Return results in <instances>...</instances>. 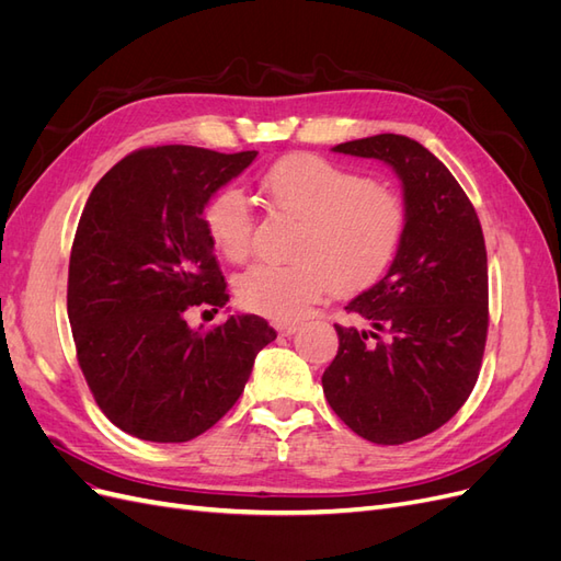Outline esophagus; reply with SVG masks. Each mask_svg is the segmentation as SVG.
Returning a JSON list of instances; mask_svg holds the SVG:
<instances>
[{"instance_id":"1","label":"esophagus","mask_w":561,"mask_h":561,"mask_svg":"<svg viewBox=\"0 0 561 561\" xmlns=\"http://www.w3.org/2000/svg\"><path fill=\"white\" fill-rule=\"evenodd\" d=\"M274 328H276L283 336H290V334H295V332L299 330L297 322H285V320H276Z\"/></svg>"}]
</instances>
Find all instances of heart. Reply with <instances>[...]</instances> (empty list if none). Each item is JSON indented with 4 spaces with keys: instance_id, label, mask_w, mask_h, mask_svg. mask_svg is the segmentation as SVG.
Returning <instances> with one entry per match:
<instances>
[{
    "instance_id": "heart-1",
    "label": "heart",
    "mask_w": 561,
    "mask_h": 561,
    "mask_svg": "<svg viewBox=\"0 0 561 561\" xmlns=\"http://www.w3.org/2000/svg\"><path fill=\"white\" fill-rule=\"evenodd\" d=\"M260 190L278 215L299 222L290 266L260 264L236 280L241 307L274 320H297L332 287L355 293L377 283L404 241V201L388 184L316 154L274 163ZM215 250L229 262L250 257L254 213L236 186L210 196L203 210Z\"/></svg>"
}]
</instances>
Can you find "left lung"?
<instances>
[{
  "instance_id": "left-lung-1",
  "label": "left lung",
  "mask_w": 561,
  "mask_h": 561,
  "mask_svg": "<svg viewBox=\"0 0 561 561\" xmlns=\"http://www.w3.org/2000/svg\"><path fill=\"white\" fill-rule=\"evenodd\" d=\"M334 151L393 168L407 231L386 276L348 301L367 328L334 325L339 351L322 390L369 443H412L445 426L480 377L489 330L480 217L447 165L407 135H371Z\"/></svg>"
}]
</instances>
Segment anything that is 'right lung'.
<instances>
[{
	"mask_svg": "<svg viewBox=\"0 0 561 561\" xmlns=\"http://www.w3.org/2000/svg\"><path fill=\"white\" fill-rule=\"evenodd\" d=\"M257 157L190 145L133 151L79 217L67 276L77 360L103 414L149 443L213 428L276 339L260 316L192 330L186 313L229 301L203 208Z\"/></svg>",
	"mask_w": 561,
	"mask_h": 561,
	"instance_id": "add662e5",
	"label": "right lung"
}]
</instances>
